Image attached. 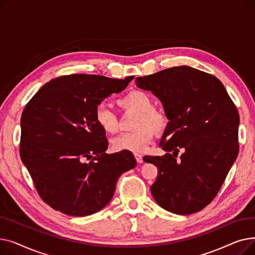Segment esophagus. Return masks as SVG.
Instances as JSON below:
<instances>
[{
	"mask_svg": "<svg viewBox=\"0 0 255 255\" xmlns=\"http://www.w3.org/2000/svg\"><path fill=\"white\" fill-rule=\"evenodd\" d=\"M134 157L136 159V162L137 163H142V156L139 154H134Z\"/></svg>",
	"mask_w": 255,
	"mask_h": 255,
	"instance_id": "esophagus-1",
	"label": "esophagus"
}]
</instances>
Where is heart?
Returning a JSON list of instances; mask_svg holds the SVG:
<instances>
[{"instance_id":"obj_1","label":"heart","mask_w":255,"mask_h":255,"mask_svg":"<svg viewBox=\"0 0 255 255\" xmlns=\"http://www.w3.org/2000/svg\"><path fill=\"white\" fill-rule=\"evenodd\" d=\"M120 107L125 111L136 112L132 132L124 133L112 140V148L116 152L129 151L135 154L143 153L153 139V130L161 132L167 125L166 115L153 107V99L148 93L134 90L117 100ZM97 125L107 134H115L119 129L117 116L104 104L95 110Z\"/></svg>"}]
</instances>
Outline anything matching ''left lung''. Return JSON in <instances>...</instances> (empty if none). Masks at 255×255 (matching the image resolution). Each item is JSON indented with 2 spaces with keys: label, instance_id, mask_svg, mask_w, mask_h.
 Masks as SVG:
<instances>
[{
  "label": "left lung",
  "instance_id": "left-lung-1",
  "mask_svg": "<svg viewBox=\"0 0 255 255\" xmlns=\"http://www.w3.org/2000/svg\"><path fill=\"white\" fill-rule=\"evenodd\" d=\"M135 80L162 102L169 121L159 143L166 154L143 157L158 168L151 186L154 199L178 215L203 210L217 195L239 153L236 105L217 77L189 66Z\"/></svg>",
  "mask_w": 255,
  "mask_h": 255
}]
</instances>
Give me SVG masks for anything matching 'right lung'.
<instances>
[{
    "mask_svg": "<svg viewBox=\"0 0 255 255\" xmlns=\"http://www.w3.org/2000/svg\"><path fill=\"white\" fill-rule=\"evenodd\" d=\"M134 78L71 74L51 79L25 105L19 154L36 190L52 209L83 217L103 209L123 172L135 167L131 152L106 154L96 107Z\"/></svg>",
    "mask_w": 255,
    "mask_h": 255,
    "instance_id": "right-lung-1",
    "label": "right lung"
}]
</instances>
